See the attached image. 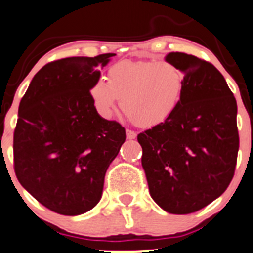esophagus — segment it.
I'll return each instance as SVG.
<instances>
[{
  "label": "esophagus",
  "mask_w": 253,
  "mask_h": 253,
  "mask_svg": "<svg viewBox=\"0 0 253 253\" xmlns=\"http://www.w3.org/2000/svg\"><path fill=\"white\" fill-rule=\"evenodd\" d=\"M136 136H137V133L134 131H132V129H127L126 131L127 139H134L136 138Z\"/></svg>",
  "instance_id": "obj_1"
}]
</instances>
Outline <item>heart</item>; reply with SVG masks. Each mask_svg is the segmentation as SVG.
<instances>
[{"instance_id":"b5f03b06","label":"heart","mask_w":253,"mask_h":253,"mask_svg":"<svg viewBox=\"0 0 253 253\" xmlns=\"http://www.w3.org/2000/svg\"><path fill=\"white\" fill-rule=\"evenodd\" d=\"M107 84L95 83L90 96L97 111L110 119L120 105L129 120L139 126H152L166 120L178 105L184 75L168 60L122 61L107 72Z\"/></svg>"}]
</instances>
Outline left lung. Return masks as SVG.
<instances>
[{
	"label": "left lung",
	"mask_w": 253,
	"mask_h": 253,
	"mask_svg": "<svg viewBox=\"0 0 253 253\" xmlns=\"http://www.w3.org/2000/svg\"><path fill=\"white\" fill-rule=\"evenodd\" d=\"M166 60L184 74L174 111L137 136L152 199L167 212L190 214L220 197L235 173L237 104L212 64L185 53Z\"/></svg>",
	"instance_id": "8db88e82"
}]
</instances>
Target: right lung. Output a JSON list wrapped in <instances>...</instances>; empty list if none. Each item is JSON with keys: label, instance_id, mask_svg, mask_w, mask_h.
Masks as SVG:
<instances>
[{"label": "right lung", "instance_id": "obj_1", "mask_svg": "<svg viewBox=\"0 0 253 253\" xmlns=\"http://www.w3.org/2000/svg\"><path fill=\"white\" fill-rule=\"evenodd\" d=\"M116 54L72 56L44 65L18 107L14 171L42 205L68 216L100 202L105 174L126 139L125 128L96 111L90 90Z\"/></svg>", "mask_w": 253, "mask_h": 253}]
</instances>
